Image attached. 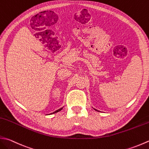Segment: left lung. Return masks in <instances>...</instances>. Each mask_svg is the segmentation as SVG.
Returning a JSON list of instances; mask_svg holds the SVG:
<instances>
[{"mask_svg":"<svg viewBox=\"0 0 149 149\" xmlns=\"http://www.w3.org/2000/svg\"><path fill=\"white\" fill-rule=\"evenodd\" d=\"M95 110H96V109H95Z\"/></svg>","mask_w":149,"mask_h":149,"instance_id":"8db88e82","label":"left lung"}]
</instances>
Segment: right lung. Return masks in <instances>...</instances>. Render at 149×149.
Returning a JSON list of instances; mask_svg holds the SVG:
<instances>
[{
	"mask_svg": "<svg viewBox=\"0 0 149 149\" xmlns=\"http://www.w3.org/2000/svg\"><path fill=\"white\" fill-rule=\"evenodd\" d=\"M63 109V108H61V109H58L57 110H56V111H55L54 112H53V113H56V112H59V111H61V110Z\"/></svg>",
	"mask_w": 149,
	"mask_h": 149,
	"instance_id": "obj_1",
	"label": "right lung"
}]
</instances>
